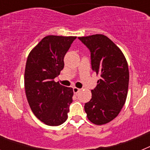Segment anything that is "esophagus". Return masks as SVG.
I'll list each match as a JSON object with an SVG mask.
<instances>
[{
  "instance_id": "34e87169",
  "label": "esophagus",
  "mask_w": 150,
  "mask_h": 150,
  "mask_svg": "<svg viewBox=\"0 0 150 150\" xmlns=\"http://www.w3.org/2000/svg\"><path fill=\"white\" fill-rule=\"evenodd\" d=\"M73 90H74V93L75 94V95H76L78 92H79V91H80V89H79V88H76V87H74Z\"/></svg>"
}]
</instances>
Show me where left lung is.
Returning <instances> with one entry per match:
<instances>
[{
  "label": "left lung",
  "instance_id": "8db88e82",
  "mask_svg": "<svg viewBox=\"0 0 150 150\" xmlns=\"http://www.w3.org/2000/svg\"><path fill=\"white\" fill-rule=\"evenodd\" d=\"M91 52V67L100 79L91 98L84 106L87 118L93 124L110 122L119 115L128 95L129 71L124 54L104 34L79 37Z\"/></svg>",
  "mask_w": 150,
  "mask_h": 150
}]
</instances>
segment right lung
I'll return each mask as SVG.
<instances>
[{"label":"right lung","instance_id":"right-lung-1","mask_svg":"<svg viewBox=\"0 0 150 150\" xmlns=\"http://www.w3.org/2000/svg\"><path fill=\"white\" fill-rule=\"evenodd\" d=\"M76 37L49 35L31 50L25 70L28 102L38 120L50 126L67 120L74 91L55 78L64 68V57Z\"/></svg>","mask_w":150,"mask_h":150}]
</instances>
